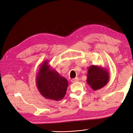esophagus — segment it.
Instances as JSON below:
<instances>
[{"instance_id": "34e87169", "label": "esophagus", "mask_w": 133, "mask_h": 133, "mask_svg": "<svg viewBox=\"0 0 133 133\" xmlns=\"http://www.w3.org/2000/svg\"><path fill=\"white\" fill-rule=\"evenodd\" d=\"M78 81H79V78H75L71 80L72 83H75V82H77Z\"/></svg>"}]
</instances>
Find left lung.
Returning a JSON list of instances; mask_svg holds the SVG:
<instances>
[{"label": "left lung", "instance_id": "obj_1", "mask_svg": "<svg viewBox=\"0 0 133 133\" xmlns=\"http://www.w3.org/2000/svg\"><path fill=\"white\" fill-rule=\"evenodd\" d=\"M87 82L93 90H97L105 86L109 79L107 68L99 65H90L88 68Z\"/></svg>", "mask_w": 133, "mask_h": 133}]
</instances>
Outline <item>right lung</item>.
Returning a JSON list of instances; mask_svg holds the SVG:
<instances>
[{
  "instance_id": "right-lung-1",
  "label": "right lung",
  "mask_w": 133,
  "mask_h": 133,
  "mask_svg": "<svg viewBox=\"0 0 133 133\" xmlns=\"http://www.w3.org/2000/svg\"><path fill=\"white\" fill-rule=\"evenodd\" d=\"M49 63V60H45L41 64L36 76V84L43 97L58 101L65 96L68 82L57 71L51 69Z\"/></svg>"
}]
</instances>
